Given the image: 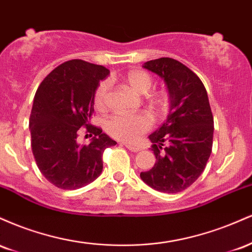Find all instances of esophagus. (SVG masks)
Masks as SVG:
<instances>
[{
    "instance_id": "esophagus-1",
    "label": "esophagus",
    "mask_w": 252,
    "mask_h": 252,
    "mask_svg": "<svg viewBox=\"0 0 252 252\" xmlns=\"http://www.w3.org/2000/svg\"><path fill=\"white\" fill-rule=\"evenodd\" d=\"M124 146H126V149H129L130 152L137 153V152H140V150H141L140 147H137V146H132V144H129V143H126V144H124Z\"/></svg>"
}]
</instances>
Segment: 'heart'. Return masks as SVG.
Listing matches in <instances>:
<instances>
[{"mask_svg":"<svg viewBox=\"0 0 252 252\" xmlns=\"http://www.w3.org/2000/svg\"><path fill=\"white\" fill-rule=\"evenodd\" d=\"M123 83L138 94H144L154 85V78L143 70H131L123 76ZM110 83L104 80L98 85L94 92V106L99 111H106L110 105ZM149 109L155 116L161 117L168 110L169 98L166 92H158L147 97ZM152 118L147 114L136 115H114L106 121L105 129L110 136L126 142H135L152 126Z\"/></svg>","mask_w":252,"mask_h":252,"instance_id":"obj_1","label":"heart"}]
</instances>
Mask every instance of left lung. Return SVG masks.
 <instances>
[{
    "label": "left lung",
    "mask_w": 252,
    "mask_h": 252,
    "mask_svg": "<svg viewBox=\"0 0 252 252\" xmlns=\"http://www.w3.org/2000/svg\"><path fill=\"white\" fill-rule=\"evenodd\" d=\"M143 67L164 79L170 110L166 122L149 135L154 167L140 176L158 192H181L201 175L212 152L215 126L206 89L194 72L172 58L149 60Z\"/></svg>",
    "instance_id": "1"
}]
</instances>
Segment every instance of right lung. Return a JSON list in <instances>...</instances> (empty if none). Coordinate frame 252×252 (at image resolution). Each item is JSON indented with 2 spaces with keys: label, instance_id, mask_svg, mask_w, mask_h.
Wrapping results in <instances>:
<instances>
[{
  "label": "right lung",
  "instance_id": "add662e5",
  "mask_svg": "<svg viewBox=\"0 0 252 252\" xmlns=\"http://www.w3.org/2000/svg\"><path fill=\"white\" fill-rule=\"evenodd\" d=\"M110 71L80 59L54 68L36 90L30 117L32 152L37 168L62 189H78L91 184L103 170V153L116 144L102 128L90 124L94 97ZM84 126L91 144L77 141Z\"/></svg>",
  "mask_w": 252,
  "mask_h": 252
}]
</instances>
